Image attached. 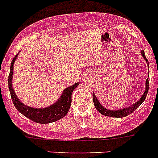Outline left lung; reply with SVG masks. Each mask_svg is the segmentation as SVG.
Wrapping results in <instances>:
<instances>
[{
  "mask_svg": "<svg viewBox=\"0 0 158 158\" xmlns=\"http://www.w3.org/2000/svg\"><path fill=\"white\" fill-rule=\"evenodd\" d=\"M141 55H142V57L143 58L147 64L148 65V59L145 56L144 51L143 50H141ZM149 73V72H148ZM145 85H146V87H145V90L143 92V95L141 96V98L139 99V101H137L136 103H135L134 104L131 105L130 107H127V108H121V109H118V110H110V109H107L106 108L103 107L102 104L99 102L98 99H97V97L95 96V94L93 92V102H94V107L97 109V111H99V113H101L103 116H107V117H125L130 115L131 113H132L135 110L136 108L139 107L141 105V103H143V101L145 100L146 99V96H147L148 92V86H149V83H148V78L146 81V83H145Z\"/></svg>",
  "mask_w": 158,
  "mask_h": 158,
  "instance_id": "obj_1",
  "label": "left lung"
}]
</instances>
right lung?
I'll return each instance as SVG.
<instances>
[{
  "label": "right lung",
  "instance_id": "right-lung-1",
  "mask_svg": "<svg viewBox=\"0 0 158 158\" xmlns=\"http://www.w3.org/2000/svg\"><path fill=\"white\" fill-rule=\"evenodd\" d=\"M15 55L10 64V72L8 77L9 89L10 92L11 99L13 101L14 105L19 113H22L23 116L29 118L31 121L40 123V124H48L51 122H55L58 120L64 117L69 113V108L72 103V93L77 88L79 82L75 83L71 86L67 87L62 93L61 96L56 101V103H53L52 105L43 108H35L32 107L25 105L18 99L15 94V92L12 87V78L14 73V64L17 56Z\"/></svg>",
  "mask_w": 158,
  "mask_h": 158
}]
</instances>
